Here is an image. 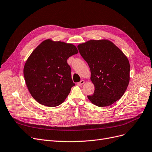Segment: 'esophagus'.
I'll list each match as a JSON object with an SVG mask.
<instances>
[{
  "mask_svg": "<svg viewBox=\"0 0 152 152\" xmlns=\"http://www.w3.org/2000/svg\"><path fill=\"white\" fill-rule=\"evenodd\" d=\"M84 83H85V81H84V80H81L80 82H78V83H77V85L78 86H81V85H83Z\"/></svg>",
  "mask_w": 152,
  "mask_h": 152,
  "instance_id": "34e87169",
  "label": "esophagus"
}]
</instances>
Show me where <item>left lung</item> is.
Instances as JSON below:
<instances>
[{
    "mask_svg": "<svg viewBox=\"0 0 152 152\" xmlns=\"http://www.w3.org/2000/svg\"><path fill=\"white\" fill-rule=\"evenodd\" d=\"M77 49L90 68L94 91L88 96L99 107L110 106L120 99L130 81V66L126 56L108 40H90Z\"/></svg>",
    "mask_w": 152,
    "mask_h": 152,
    "instance_id": "8db88e82",
    "label": "left lung"
}]
</instances>
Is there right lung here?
Here are the masks:
<instances>
[{"instance_id":"obj_1","label":"right lung","mask_w":152,"mask_h":152,"mask_svg":"<svg viewBox=\"0 0 152 152\" xmlns=\"http://www.w3.org/2000/svg\"><path fill=\"white\" fill-rule=\"evenodd\" d=\"M77 53L73 44L50 39L33 50L24 65V76L31 94L39 103L54 107L68 96L75 84L67 60Z\"/></svg>"}]
</instances>
